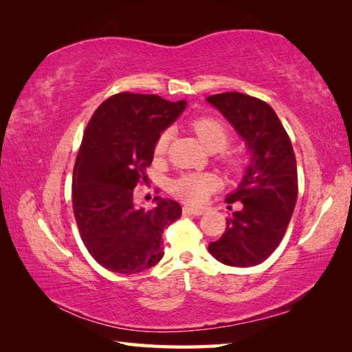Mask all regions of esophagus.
I'll return each mask as SVG.
<instances>
[{
    "instance_id": "1",
    "label": "esophagus",
    "mask_w": 352,
    "mask_h": 352,
    "mask_svg": "<svg viewBox=\"0 0 352 352\" xmlns=\"http://www.w3.org/2000/svg\"><path fill=\"white\" fill-rule=\"evenodd\" d=\"M183 213H184V214L199 216V214L204 213V210H203V208H198V207H193V206H184V207H183Z\"/></svg>"
}]
</instances>
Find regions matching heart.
I'll return each instance as SVG.
<instances>
[{"instance_id":"obj_1","label":"heart","mask_w":352,"mask_h":352,"mask_svg":"<svg viewBox=\"0 0 352 352\" xmlns=\"http://www.w3.org/2000/svg\"><path fill=\"white\" fill-rule=\"evenodd\" d=\"M192 129L197 138L207 151H222L228 145V131L219 121L212 118H201L193 121ZM172 138V129H166L155 140L154 153L155 155H163L166 153L168 145ZM218 182L212 174H184L172 183V190L178 197L188 203H203L208 197V193L216 189Z\"/></svg>"}]
</instances>
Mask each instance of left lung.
I'll return each mask as SVG.
<instances>
[{
    "instance_id": "8db88e82",
    "label": "left lung",
    "mask_w": 352,
    "mask_h": 352,
    "mask_svg": "<svg viewBox=\"0 0 352 352\" xmlns=\"http://www.w3.org/2000/svg\"><path fill=\"white\" fill-rule=\"evenodd\" d=\"M206 101L233 126L250 153L241 183L226 201L237 210L208 252L221 263L250 267L265 261L286 233L298 197L296 159L274 109L254 96L227 92ZM231 208V207H228Z\"/></svg>"
}]
</instances>
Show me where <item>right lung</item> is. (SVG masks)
<instances>
[{"label":"right lung","mask_w":352,"mask_h":352,"mask_svg":"<svg viewBox=\"0 0 352 352\" xmlns=\"http://www.w3.org/2000/svg\"><path fill=\"white\" fill-rule=\"evenodd\" d=\"M186 106L184 100L118 94L86 126L72 175L74 216L87 251L111 272L136 274L159 263L163 230L182 216L177 201L162 197L145 210L133 189L148 182L155 140Z\"/></svg>","instance_id":"obj_1"}]
</instances>
